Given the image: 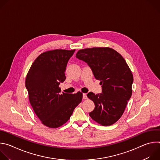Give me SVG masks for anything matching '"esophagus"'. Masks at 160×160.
Listing matches in <instances>:
<instances>
[{
    "instance_id": "1",
    "label": "esophagus",
    "mask_w": 160,
    "mask_h": 160,
    "mask_svg": "<svg viewBox=\"0 0 160 160\" xmlns=\"http://www.w3.org/2000/svg\"><path fill=\"white\" fill-rule=\"evenodd\" d=\"M83 99H87V94H83Z\"/></svg>"
}]
</instances>
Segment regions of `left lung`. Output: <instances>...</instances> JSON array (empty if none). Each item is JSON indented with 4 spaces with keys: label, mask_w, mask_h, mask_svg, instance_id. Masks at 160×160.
I'll use <instances>...</instances> for the list:
<instances>
[{
    "label": "left lung",
    "mask_w": 160,
    "mask_h": 160,
    "mask_svg": "<svg viewBox=\"0 0 160 160\" xmlns=\"http://www.w3.org/2000/svg\"><path fill=\"white\" fill-rule=\"evenodd\" d=\"M76 57L88 64L102 85L101 94L87 95L95 104L90 117L102 126L114 124L122 116L132 94L133 77L130 68L122 55L110 48L81 49Z\"/></svg>",
    "instance_id": "obj_1"
}]
</instances>
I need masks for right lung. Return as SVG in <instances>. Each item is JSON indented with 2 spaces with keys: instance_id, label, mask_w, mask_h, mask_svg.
Returning <instances> with one entry per match:
<instances>
[{
  "instance_id": "1",
  "label": "right lung",
  "mask_w": 160,
  "mask_h": 160,
  "mask_svg": "<svg viewBox=\"0 0 160 160\" xmlns=\"http://www.w3.org/2000/svg\"><path fill=\"white\" fill-rule=\"evenodd\" d=\"M75 50L55 49L40 54L27 73L25 86L29 101L42 124L56 128L70 118L82 102L83 94L61 92L59 87L65 79L68 60Z\"/></svg>"
}]
</instances>
